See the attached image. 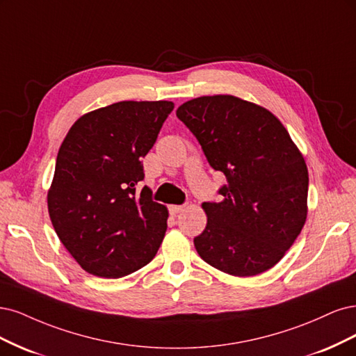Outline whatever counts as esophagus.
Returning a JSON list of instances; mask_svg holds the SVG:
<instances>
[{
	"label": "esophagus",
	"instance_id": "1",
	"mask_svg": "<svg viewBox=\"0 0 356 356\" xmlns=\"http://www.w3.org/2000/svg\"><path fill=\"white\" fill-rule=\"evenodd\" d=\"M170 213L173 214V216H176V214H179L180 211H183L185 210V207H183V205H170Z\"/></svg>",
	"mask_w": 356,
	"mask_h": 356
}]
</instances>
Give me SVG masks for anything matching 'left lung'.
<instances>
[{
    "mask_svg": "<svg viewBox=\"0 0 356 356\" xmlns=\"http://www.w3.org/2000/svg\"><path fill=\"white\" fill-rule=\"evenodd\" d=\"M176 115L227 180L220 202L202 204L207 226L193 238L198 254L234 277L270 269L307 214V168L289 131L268 109L229 95L192 99Z\"/></svg>",
    "mask_w": 356,
    "mask_h": 356,
    "instance_id": "8db88e82",
    "label": "left lung"
}]
</instances>
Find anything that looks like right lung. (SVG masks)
Returning a JSON list of instances; mask_svg holds the SVG:
<instances>
[{"mask_svg":"<svg viewBox=\"0 0 356 356\" xmlns=\"http://www.w3.org/2000/svg\"><path fill=\"white\" fill-rule=\"evenodd\" d=\"M173 102H118L83 115L67 131L49 191L54 231L78 265L121 278L151 261L168 211L146 188L142 158L151 151Z\"/></svg>","mask_w":356,"mask_h":356,"instance_id":"add662e5","label":"right lung"}]
</instances>
